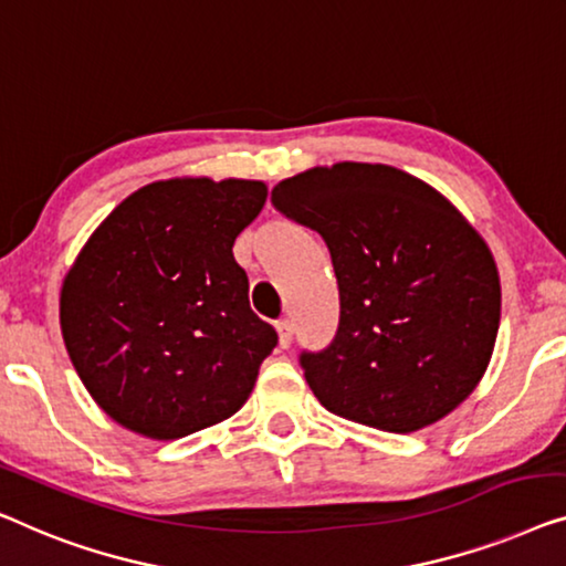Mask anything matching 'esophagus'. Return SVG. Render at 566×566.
Returning a JSON list of instances; mask_svg holds the SVG:
<instances>
[{"mask_svg": "<svg viewBox=\"0 0 566 566\" xmlns=\"http://www.w3.org/2000/svg\"><path fill=\"white\" fill-rule=\"evenodd\" d=\"M276 333H280V346L286 348L292 344V321L290 317H282V321H276Z\"/></svg>", "mask_w": 566, "mask_h": 566, "instance_id": "esophagus-1", "label": "esophagus"}]
</instances>
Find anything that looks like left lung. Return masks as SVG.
I'll return each mask as SVG.
<instances>
[{
    "label": "left lung",
    "instance_id": "1",
    "mask_svg": "<svg viewBox=\"0 0 566 566\" xmlns=\"http://www.w3.org/2000/svg\"><path fill=\"white\" fill-rule=\"evenodd\" d=\"M272 205L331 251L340 321L302 354L325 410L389 433L436 423L474 392L500 328L490 245L423 179L340 161L280 181Z\"/></svg>",
    "mask_w": 566,
    "mask_h": 566
}]
</instances>
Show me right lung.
Returning <instances> with one entry per match:
<instances>
[{"instance_id":"obj_1","label":"right lung","mask_w":566,"mask_h":566,"mask_svg":"<svg viewBox=\"0 0 566 566\" xmlns=\"http://www.w3.org/2000/svg\"><path fill=\"white\" fill-rule=\"evenodd\" d=\"M253 179L154 181L90 235L61 286L71 364L115 423L174 441L243 408L276 331L249 305L233 243L259 218Z\"/></svg>"}]
</instances>
